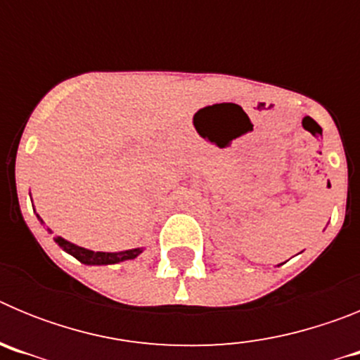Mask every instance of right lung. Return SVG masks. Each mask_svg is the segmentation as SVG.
<instances>
[{
	"instance_id": "1",
	"label": "right lung",
	"mask_w": 360,
	"mask_h": 360,
	"mask_svg": "<svg viewBox=\"0 0 360 360\" xmlns=\"http://www.w3.org/2000/svg\"><path fill=\"white\" fill-rule=\"evenodd\" d=\"M39 218V216H37ZM41 219V218H39ZM56 243L61 247L63 250H66L68 254H72L75 259H79L84 265H113V263L126 262V259H133L139 254L142 252L141 249H131L124 250V252H94V250L82 249L79 245H73L70 241L63 240L61 236L56 238Z\"/></svg>"
}]
</instances>
